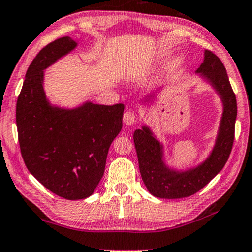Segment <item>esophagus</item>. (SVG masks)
<instances>
[{
  "label": "esophagus",
  "instance_id": "esophagus-1",
  "mask_svg": "<svg viewBox=\"0 0 252 252\" xmlns=\"http://www.w3.org/2000/svg\"><path fill=\"white\" fill-rule=\"evenodd\" d=\"M135 122H136V117L133 112H130V111H127V112L124 113V123H125L127 126L134 125Z\"/></svg>",
  "mask_w": 252,
  "mask_h": 252
}]
</instances>
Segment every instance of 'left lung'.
I'll return each mask as SVG.
<instances>
[{
    "instance_id": "left-lung-1",
    "label": "left lung",
    "mask_w": 252,
    "mask_h": 252,
    "mask_svg": "<svg viewBox=\"0 0 252 252\" xmlns=\"http://www.w3.org/2000/svg\"><path fill=\"white\" fill-rule=\"evenodd\" d=\"M195 74L210 84L222 103V114L214 146L207 158L199 164L188 169H177L168 164L164 145L148 125H142L141 129H135L133 139L140 174L147 190L154 197L179 199L197 193L221 171L233 148L237 104L226 68L217 55L205 50L204 61ZM162 88L159 87L147 94L140 102L141 105L150 106L154 104Z\"/></svg>"
}]
</instances>
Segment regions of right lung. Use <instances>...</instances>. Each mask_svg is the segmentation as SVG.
<instances>
[{
    "instance_id": "obj_1",
    "label": "right lung",
    "mask_w": 252,
    "mask_h": 252,
    "mask_svg": "<svg viewBox=\"0 0 252 252\" xmlns=\"http://www.w3.org/2000/svg\"><path fill=\"white\" fill-rule=\"evenodd\" d=\"M77 47L57 39L37 54L25 75L16 106L18 141L31 175L59 197H90L104 175L111 143L123 127L124 104L86 100L76 107L54 105L45 93V70Z\"/></svg>"
}]
</instances>
